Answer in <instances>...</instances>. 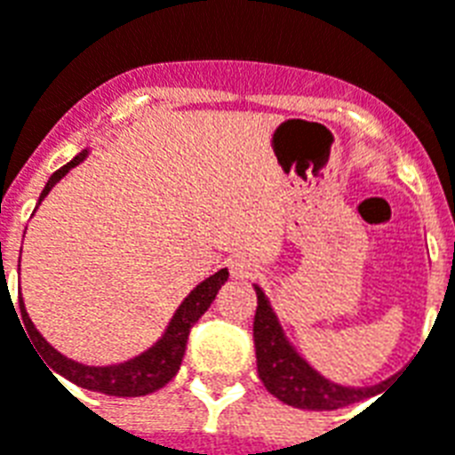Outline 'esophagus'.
<instances>
[{
	"instance_id": "1",
	"label": "esophagus",
	"mask_w": 455,
	"mask_h": 455,
	"mask_svg": "<svg viewBox=\"0 0 455 455\" xmlns=\"http://www.w3.org/2000/svg\"><path fill=\"white\" fill-rule=\"evenodd\" d=\"M230 272L235 279H253L258 274V262L251 255H235L230 260Z\"/></svg>"
}]
</instances>
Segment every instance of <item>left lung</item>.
<instances>
[{"instance_id": "1", "label": "left lung", "mask_w": 455, "mask_h": 455, "mask_svg": "<svg viewBox=\"0 0 455 455\" xmlns=\"http://www.w3.org/2000/svg\"><path fill=\"white\" fill-rule=\"evenodd\" d=\"M255 295H258V309L253 321V341L258 377L281 403L298 409H311V411H330L377 395L374 390L386 384L384 381L370 388H351L321 377L286 339L279 318L260 286H255Z\"/></svg>"}]
</instances>
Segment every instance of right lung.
Instances as JSON below:
<instances>
[{"label": "right lung", "instance_id": "1", "mask_svg": "<svg viewBox=\"0 0 455 455\" xmlns=\"http://www.w3.org/2000/svg\"><path fill=\"white\" fill-rule=\"evenodd\" d=\"M85 156H88V151L78 153L71 163H67L65 167H60L58 172L48 179L46 188L41 190L39 204L41 200L51 193V188L55 186L71 167H76L78 163H84ZM228 276H230L228 269H219V272L212 274L209 279L202 281L200 286L195 288V291H190V295H188L181 302V307L176 309V314L172 316V321H169L167 330H164V335L160 337L148 351H144V354L137 355V358L127 360V363H120V365L90 367L81 365L76 360H69L67 355L58 354V351L39 335V330L34 328V323L29 321L28 311H25L22 298H18L22 316L20 321L25 323V330L29 332V339L39 347L41 355H44V360L52 367V371H58L60 377L69 379L71 384L116 397L148 395V393H156L157 388L167 386L169 381L176 377V371L181 367L183 354H186L190 328H193L195 323L200 321L202 314L212 307V302L216 299V292H219L220 286L228 281ZM52 377H55V374H52Z\"/></svg>", "mask_w": 455, "mask_h": 455}]
</instances>
